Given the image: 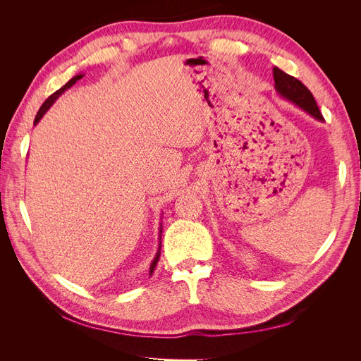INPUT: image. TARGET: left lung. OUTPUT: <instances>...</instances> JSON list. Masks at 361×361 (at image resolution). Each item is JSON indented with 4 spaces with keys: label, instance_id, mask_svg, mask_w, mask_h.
Here are the masks:
<instances>
[{
    "label": "left lung",
    "instance_id": "8db88e82",
    "mask_svg": "<svg viewBox=\"0 0 361 361\" xmlns=\"http://www.w3.org/2000/svg\"><path fill=\"white\" fill-rule=\"evenodd\" d=\"M272 76H274L276 92L283 97V99L295 104L297 106H300L301 110L314 117L316 120L324 122V117L319 111L318 105H316L313 94L300 80L293 78V76L288 75L286 72H283L279 68L272 69Z\"/></svg>",
    "mask_w": 361,
    "mask_h": 361
}]
</instances>
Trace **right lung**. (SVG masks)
Returning a JSON list of instances; mask_svg holds the SVG:
<instances>
[{
	"label": "right lung",
	"instance_id": "obj_1",
	"mask_svg": "<svg viewBox=\"0 0 361 361\" xmlns=\"http://www.w3.org/2000/svg\"><path fill=\"white\" fill-rule=\"evenodd\" d=\"M82 73H78V75H75L73 76V78L72 80H69L66 84H64L63 87H61V89H59L56 93H52L49 97H48V99L45 101V102H43V105L40 106V110L37 111V116H36V118H35V125H37L39 122H40V118L43 117V116H45V113L49 110V108L52 106V104L54 102H56L57 101V97L59 96H61L64 92H66L68 89H71V87L76 82V81H78V80H81L82 78ZM161 233H162V226L159 224V245H158V251H157V255H155V257H154V260H152V264H150V268H149V272H150V276L152 274H154V269H155V267H157V264H158V260H159V255H161Z\"/></svg>",
	"mask_w": 361,
	"mask_h": 361
}]
</instances>
